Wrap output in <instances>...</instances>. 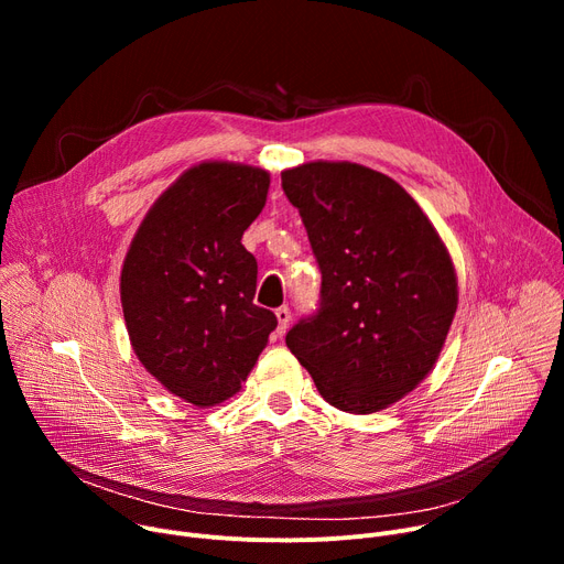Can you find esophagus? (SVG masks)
<instances>
[{
  "instance_id": "esophagus-1",
  "label": "esophagus",
  "mask_w": 564,
  "mask_h": 564,
  "mask_svg": "<svg viewBox=\"0 0 564 564\" xmlns=\"http://www.w3.org/2000/svg\"><path fill=\"white\" fill-rule=\"evenodd\" d=\"M276 319H279L276 336H283V334L288 332V324H290V319H292V315H290V308H288V306H281V308H276Z\"/></svg>"
}]
</instances>
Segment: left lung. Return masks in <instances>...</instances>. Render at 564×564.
I'll list each match as a JSON object with an SVG mask.
<instances>
[{
    "label": "left lung",
    "instance_id": "obj_1",
    "mask_svg": "<svg viewBox=\"0 0 564 564\" xmlns=\"http://www.w3.org/2000/svg\"><path fill=\"white\" fill-rule=\"evenodd\" d=\"M322 272L319 308L285 345L319 395L375 413L434 368L457 311V274L436 228L395 181L354 162L281 173Z\"/></svg>",
    "mask_w": 564,
    "mask_h": 564
}]
</instances>
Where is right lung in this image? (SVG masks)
<instances>
[{
	"label": "right lung",
	"mask_w": 564,
	"mask_h": 564,
	"mask_svg": "<svg viewBox=\"0 0 564 564\" xmlns=\"http://www.w3.org/2000/svg\"><path fill=\"white\" fill-rule=\"evenodd\" d=\"M270 173L200 162L153 203L121 270L132 349L162 387L194 406L242 389L276 315L253 304L258 262L242 235L262 213Z\"/></svg>",
	"instance_id": "obj_1"
}]
</instances>
